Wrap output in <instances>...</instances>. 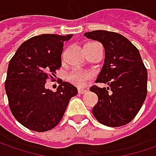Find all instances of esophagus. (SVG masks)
<instances>
[{"mask_svg":"<svg viewBox=\"0 0 156 156\" xmlns=\"http://www.w3.org/2000/svg\"><path fill=\"white\" fill-rule=\"evenodd\" d=\"M78 94H80V95H83V94H86L87 92V89H78Z\"/></svg>","mask_w":156,"mask_h":156,"instance_id":"esophagus-1","label":"esophagus"}]
</instances>
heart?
Here are the masks:
<instances>
[{"instance_id":"obj_1","label":"heart","mask_w":156,"mask_h":156,"mask_svg":"<svg viewBox=\"0 0 156 156\" xmlns=\"http://www.w3.org/2000/svg\"><path fill=\"white\" fill-rule=\"evenodd\" d=\"M91 77L92 76L89 72L82 70H73L70 73H69L68 80L77 87H83L87 84Z\"/></svg>"}]
</instances>
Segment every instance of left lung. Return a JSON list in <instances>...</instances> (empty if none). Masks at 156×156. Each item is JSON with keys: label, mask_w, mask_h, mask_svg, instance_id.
<instances>
[{"label": "left lung", "mask_w": 156, "mask_h": 156, "mask_svg": "<svg viewBox=\"0 0 156 156\" xmlns=\"http://www.w3.org/2000/svg\"><path fill=\"white\" fill-rule=\"evenodd\" d=\"M84 35L104 46L105 61L97 82L109 86L90 87L98 98L92 113L105 126H125L139 112L147 94V70L139 50L116 32L93 30Z\"/></svg>", "instance_id": "1"}]
</instances>
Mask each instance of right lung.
<instances>
[{"instance_id": "right-lung-1", "label": "right lung", "mask_w": 156, "mask_h": 156, "mask_svg": "<svg viewBox=\"0 0 156 156\" xmlns=\"http://www.w3.org/2000/svg\"><path fill=\"white\" fill-rule=\"evenodd\" d=\"M72 34H42L24 41L10 60L5 81L9 107L23 126L36 132L55 127L62 119L72 97L78 94L73 85L59 80L56 92L45 88L61 67L64 42Z\"/></svg>"}]
</instances>
